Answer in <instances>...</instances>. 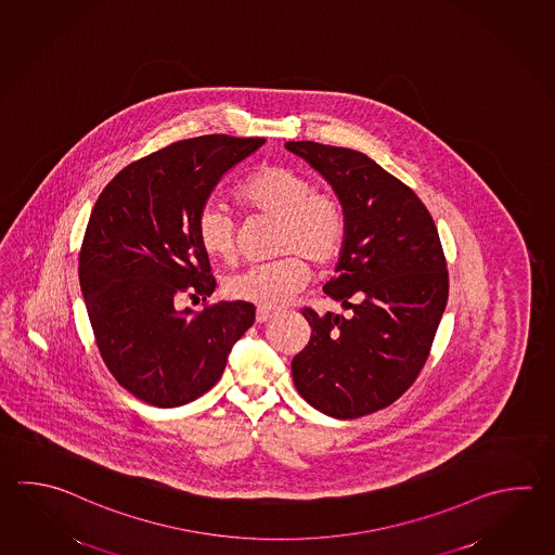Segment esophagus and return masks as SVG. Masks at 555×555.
Listing matches in <instances>:
<instances>
[{
    "mask_svg": "<svg viewBox=\"0 0 555 555\" xmlns=\"http://www.w3.org/2000/svg\"><path fill=\"white\" fill-rule=\"evenodd\" d=\"M272 317H274V310H271V308H259V310H257V322H259V324L271 320Z\"/></svg>",
    "mask_w": 555,
    "mask_h": 555,
    "instance_id": "34e87169",
    "label": "esophagus"
}]
</instances>
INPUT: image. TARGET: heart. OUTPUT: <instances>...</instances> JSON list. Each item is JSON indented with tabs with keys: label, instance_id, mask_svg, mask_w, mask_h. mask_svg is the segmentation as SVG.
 <instances>
[{
	"label": "heart",
	"instance_id": "b5f03b06",
	"mask_svg": "<svg viewBox=\"0 0 555 555\" xmlns=\"http://www.w3.org/2000/svg\"><path fill=\"white\" fill-rule=\"evenodd\" d=\"M237 197L245 207L279 219L274 231L276 253H298L317 264L338 257L346 237L344 207L332 193L317 192V185L305 173L283 166L260 168L238 185ZM195 233L209 257H235L237 221L225 204L207 202L197 214ZM308 276L305 260L284 255L231 274L225 293L233 300L276 308L300 293Z\"/></svg>",
	"mask_w": 555,
	"mask_h": 555
}]
</instances>
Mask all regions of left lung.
I'll return each mask as SVG.
<instances>
[{"mask_svg": "<svg viewBox=\"0 0 555 555\" xmlns=\"http://www.w3.org/2000/svg\"><path fill=\"white\" fill-rule=\"evenodd\" d=\"M284 147L328 181L344 207L346 237L324 293L351 310H302L312 336L293 360V382L328 417L370 415L403 396L429 356L449 298L441 238L413 190L362 152Z\"/></svg>", "mask_w": 555, "mask_h": 555, "instance_id": "left-lung-1", "label": "left lung"}]
</instances>
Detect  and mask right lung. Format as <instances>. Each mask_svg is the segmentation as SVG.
I'll use <instances>...</instances> for the list:
<instances>
[{
	"label": "right lung",
	"instance_id": "right-lung-1",
	"mask_svg": "<svg viewBox=\"0 0 555 555\" xmlns=\"http://www.w3.org/2000/svg\"><path fill=\"white\" fill-rule=\"evenodd\" d=\"M264 138H192L126 166L92 207L79 259L80 293L116 382L156 408L209 391L255 306L217 302L193 314L183 293L214 295L195 221L217 183Z\"/></svg>",
	"mask_w": 555,
	"mask_h": 555
}]
</instances>
